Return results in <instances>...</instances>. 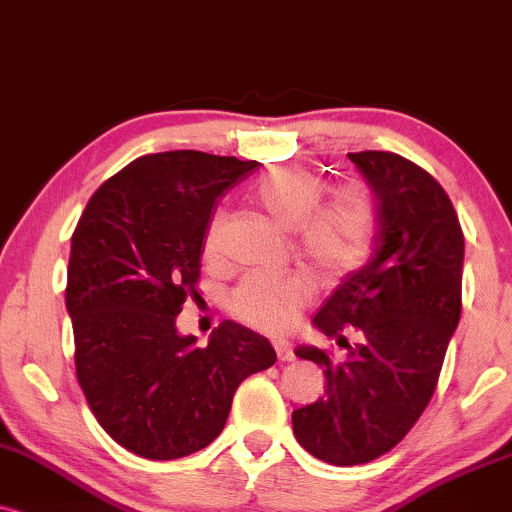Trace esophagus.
I'll return each mask as SVG.
<instances>
[{
	"label": "esophagus",
	"instance_id": "obj_1",
	"mask_svg": "<svg viewBox=\"0 0 512 512\" xmlns=\"http://www.w3.org/2000/svg\"><path fill=\"white\" fill-rule=\"evenodd\" d=\"M273 346H275V351H277V358H280V361L289 363V361H294V358H296V356H294V349H292V344L285 342V339H275Z\"/></svg>",
	"mask_w": 512,
	"mask_h": 512
}]
</instances>
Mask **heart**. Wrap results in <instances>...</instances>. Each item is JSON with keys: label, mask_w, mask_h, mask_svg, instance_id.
Returning a JSON list of instances; mask_svg holds the SVG:
<instances>
[{"label": "heart", "mask_w": 512, "mask_h": 512, "mask_svg": "<svg viewBox=\"0 0 512 512\" xmlns=\"http://www.w3.org/2000/svg\"><path fill=\"white\" fill-rule=\"evenodd\" d=\"M325 194V180L301 166H280L263 175L251 197L277 225L296 232V251L306 266L323 277L356 270L368 258L377 232V204L361 182H346ZM223 218L208 223L204 249L218 251ZM308 285L299 277L251 275L230 296V308L244 323L266 332H282L308 301Z\"/></svg>", "instance_id": "b5f03b06"}]
</instances>
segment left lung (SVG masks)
<instances>
[{
  "label": "left lung",
  "instance_id": "8db88e82",
  "mask_svg": "<svg viewBox=\"0 0 512 512\" xmlns=\"http://www.w3.org/2000/svg\"><path fill=\"white\" fill-rule=\"evenodd\" d=\"M349 159L375 197V249L313 315L349 353L332 363L318 346L294 349L327 382L325 396L292 413L294 437L330 465L375 460L418 422L460 320L465 256L456 208L430 173L389 151ZM344 326L359 330L356 345Z\"/></svg>",
  "mask_w": 512,
  "mask_h": 512
}]
</instances>
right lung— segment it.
I'll return each mask as SVG.
<instances>
[{"label": "right lung", "mask_w": 512, "mask_h": 512, "mask_svg": "<svg viewBox=\"0 0 512 512\" xmlns=\"http://www.w3.org/2000/svg\"><path fill=\"white\" fill-rule=\"evenodd\" d=\"M256 166L192 149L140 156L92 194L75 227L66 287L75 372L99 425L137 456L206 449L242 380L277 361L263 334L235 320L206 346L175 327L199 280L213 204Z\"/></svg>", "instance_id": "1"}]
</instances>
